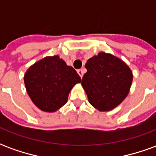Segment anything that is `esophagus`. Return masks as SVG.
I'll return each instance as SVG.
<instances>
[{
	"instance_id": "obj_1",
	"label": "esophagus",
	"mask_w": 156,
	"mask_h": 156,
	"mask_svg": "<svg viewBox=\"0 0 156 156\" xmlns=\"http://www.w3.org/2000/svg\"><path fill=\"white\" fill-rule=\"evenodd\" d=\"M78 73L82 78H83V73H84V70H83V69H79V70H78Z\"/></svg>"
}]
</instances>
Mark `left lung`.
I'll return each mask as SVG.
<instances>
[{
	"label": "left lung",
	"instance_id": "obj_1",
	"mask_svg": "<svg viewBox=\"0 0 156 156\" xmlns=\"http://www.w3.org/2000/svg\"><path fill=\"white\" fill-rule=\"evenodd\" d=\"M85 68L81 84L89 104L98 111H110L127 97L133 73L120 58L100 51L88 59Z\"/></svg>",
	"mask_w": 156,
	"mask_h": 156
}]
</instances>
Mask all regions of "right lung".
<instances>
[{"label":"right lung","instance_id":"obj_1","mask_svg":"<svg viewBox=\"0 0 156 156\" xmlns=\"http://www.w3.org/2000/svg\"><path fill=\"white\" fill-rule=\"evenodd\" d=\"M81 82L74 68L58 55L46 57L32 64L24 75L29 97L41 111L52 113L68 102L73 86Z\"/></svg>","mask_w":156,"mask_h":156}]
</instances>
